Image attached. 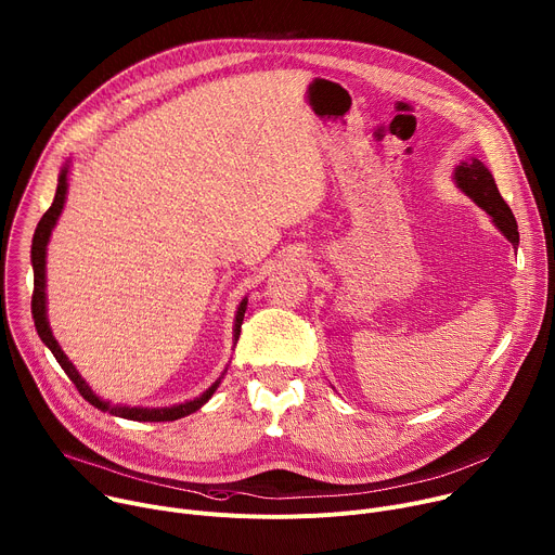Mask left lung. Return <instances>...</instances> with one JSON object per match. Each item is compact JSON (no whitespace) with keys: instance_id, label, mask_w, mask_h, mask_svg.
<instances>
[{"instance_id":"8db88e82","label":"left lung","mask_w":555,"mask_h":555,"mask_svg":"<svg viewBox=\"0 0 555 555\" xmlns=\"http://www.w3.org/2000/svg\"><path fill=\"white\" fill-rule=\"evenodd\" d=\"M454 182L456 186L472 199L477 202L494 221V225L507 236V242L516 248L518 246V225L516 219L501 197L496 182L492 173L486 169V165L477 157H469V160L459 163L454 169Z\"/></svg>"}]
</instances>
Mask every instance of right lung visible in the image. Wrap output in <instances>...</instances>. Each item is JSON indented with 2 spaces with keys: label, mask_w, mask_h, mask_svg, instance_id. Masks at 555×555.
<instances>
[{
  "label": "right lung",
  "mask_w": 555,
  "mask_h": 555,
  "mask_svg": "<svg viewBox=\"0 0 555 555\" xmlns=\"http://www.w3.org/2000/svg\"><path fill=\"white\" fill-rule=\"evenodd\" d=\"M67 171H69V163L61 169L59 173V184H56V193H54V202L52 206L43 212L41 221L37 223V230H35V236H33V250H30V259H33V270H35V292H33V319H35V327H37V334L39 338L46 343V347L52 351V356L56 358V362L61 364V369L67 373V377L74 382V386L78 388V392L83 395V398L96 406L99 411H107L109 415H116V417H122V420H131V422H176V420H182L195 411H199L210 398L212 392L217 390L219 382L217 379L206 392H202L199 398L191 400V402H184V404H176V406H169V409H140V406H112L109 402L101 400L99 395L90 388V384L81 377V373H78L74 369V364L69 362V358L63 353V349L59 347L56 338L52 336L50 332V325H48V309H46V250H48V242H50V234H52V228L56 225V219L63 210V204H65V195H67ZM246 307H248V298H244L240 302V307H236V315H234V330H232V336L234 340H240V334H242V323H244V313H246Z\"/></svg>",
  "instance_id": "right-lung-1"
}]
</instances>
